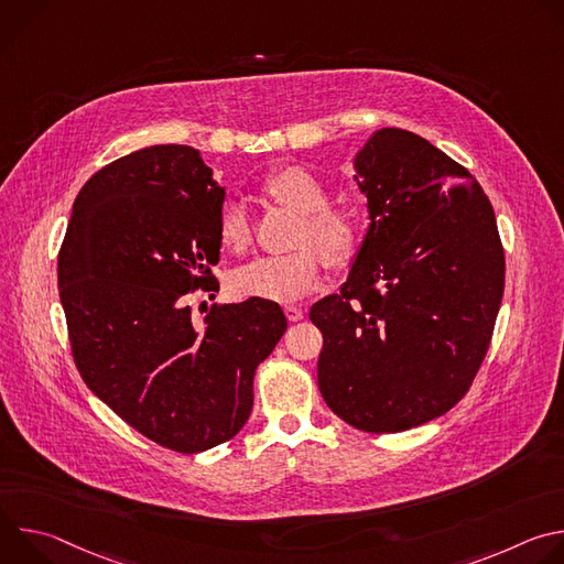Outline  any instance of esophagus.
I'll return each mask as SVG.
<instances>
[{
  "label": "esophagus",
  "instance_id": "34e87169",
  "mask_svg": "<svg viewBox=\"0 0 564 564\" xmlns=\"http://www.w3.org/2000/svg\"><path fill=\"white\" fill-rule=\"evenodd\" d=\"M283 312H285L288 321H292V324H294V321H301V318L305 316V310H303V307H299V305H285V307H283Z\"/></svg>",
  "mask_w": 564,
  "mask_h": 564
}]
</instances>
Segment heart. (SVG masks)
<instances>
[{"label": "heart", "instance_id": "1", "mask_svg": "<svg viewBox=\"0 0 564 564\" xmlns=\"http://www.w3.org/2000/svg\"><path fill=\"white\" fill-rule=\"evenodd\" d=\"M261 194L303 216L296 246L281 257L257 259L236 270L229 290L236 299L294 301L318 285L324 259L335 270L350 268L366 240L364 216L355 207L330 205V189L312 170L283 165L265 176ZM218 243L229 252H246L252 243V223L240 203H227L218 216Z\"/></svg>", "mask_w": 564, "mask_h": 564}]
</instances>
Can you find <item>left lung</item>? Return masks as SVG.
Listing matches in <instances>:
<instances>
[{
    "label": "left lung",
    "mask_w": 564,
    "mask_h": 564,
    "mask_svg": "<svg viewBox=\"0 0 564 564\" xmlns=\"http://www.w3.org/2000/svg\"><path fill=\"white\" fill-rule=\"evenodd\" d=\"M370 229L339 294L310 321L324 335L318 390L366 433L451 411L491 346L505 248L479 183L417 133L381 129L357 153Z\"/></svg>",
    "instance_id": "8db88e82"
}]
</instances>
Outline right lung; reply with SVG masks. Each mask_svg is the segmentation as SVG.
Instances as JSON below:
<instances>
[{"label":"right lung","instance_id":"add662e5","mask_svg":"<svg viewBox=\"0 0 564 564\" xmlns=\"http://www.w3.org/2000/svg\"><path fill=\"white\" fill-rule=\"evenodd\" d=\"M225 189L187 144L122 155L79 189L57 254L70 355L85 383L147 440L200 453L231 440L254 404V372L283 337L279 303H214Z\"/></svg>","mask_w":564,"mask_h":564}]
</instances>
